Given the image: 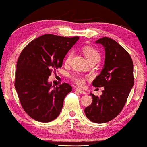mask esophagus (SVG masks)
<instances>
[{
  "instance_id": "obj_1",
  "label": "esophagus",
  "mask_w": 147,
  "mask_h": 147,
  "mask_svg": "<svg viewBox=\"0 0 147 147\" xmlns=\"http://www.w3.org/2000/svg\"><path fill=\"white\" fill-rule=\"evenodd\" d=\"M76 90L78 92H79L80 93H83V94H86V91H84V90H81V89H80V88H77L76 89Z\"/></svg>"
}]
</instances>
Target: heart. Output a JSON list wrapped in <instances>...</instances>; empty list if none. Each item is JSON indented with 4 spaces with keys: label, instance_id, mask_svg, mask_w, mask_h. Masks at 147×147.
Here are the masks:
<instances>
[{
    "label": "heart",
    "instance_id": "b5f03b06",
    "mask_svg": "<svg viewBox=\"0 0 147 147\" xmlns=\"http://www.w3.org/2000/svg\"><path fill=\"white\" fill-rule=\"evenodd\" d=\"M83 51L84 54L86 56V58L88 59L90 62L91 61H96L98 62L100 59V54L98 52V51L96 49H95L93 47L90 46H86L83 48ZM74 52L72 51H69L66 56L65 58V63H69L70 62L71 59L72 57H73ZM72 80L78 86H83L85 84V78L82 76L79 75V74H75L71 76Z\"/></svg>",
    "mask_w": 147,
    "mask_h": 147
}]
</instances>
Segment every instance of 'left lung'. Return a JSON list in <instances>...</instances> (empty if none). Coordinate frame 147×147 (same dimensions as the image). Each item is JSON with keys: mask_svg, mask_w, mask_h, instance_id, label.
I'll return each mask as SVG.
<instances>
[{"mask_svg": "<svg viewBox=\"0 0 147 147\" xmlns=\"http://www.w3.org/2000/svg\"><path fill=\"white\" fill-rule=\"evenodd\" d=\"M105 51L104 68L93 80L95 87H104L102 94L96 96L84 112L87 118L95 123H105L117 117L125 106L134 85L133 62L129 54L117 42L102 37L96 42Z\"/></svg>", "mask_w": 147, "mask_h": 147, "instance_id": "8db88e82", "label": "left lung"}]
</instances>
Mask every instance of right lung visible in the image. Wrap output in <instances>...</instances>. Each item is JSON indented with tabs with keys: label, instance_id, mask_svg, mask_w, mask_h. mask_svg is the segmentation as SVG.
<instances>
[{
	"label": "right lung",
	"instance_id": "1",
	"mask_svg": "<svg viewBox=\"0 0 147 147\" xmlns=\"http://www.w3.org/2000/svg\"><path fill=\"white\" fill-rule=\"evenodd\" d=\"M78 39V36L44 34L30 42L21 52L15 88L23 110L34 120L49 122L60 114L63 100L72 88L66 83L54 87L48 78L52 70L62 66L65 56Z\"/></svg>",
	"mask_w": 147,
	"mask_h": 147
}]
</instances>
